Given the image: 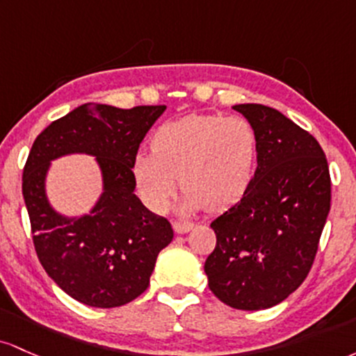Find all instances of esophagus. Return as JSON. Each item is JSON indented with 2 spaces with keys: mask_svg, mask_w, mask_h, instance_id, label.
I'll return each mask as SVG.
<instances>
[{
  "mask_svg": "<svg viewBox=\"0 0 356 356\" xmlns=\"http://www.w3.org/2000/svg\"><path fill=\"white\" fill-rule=\"evenodd\" d=\"M173 229L177 234H186V232H190L191 229H193V223L185 222V220H175Z\"/></svg>",
  "mask_w": 356,
  "mask_h": 356,
  "instance_id": "esophagus-1",
  "label": "esophagus"
}]
</instances>
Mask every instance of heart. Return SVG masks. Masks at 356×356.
I'll list each match as a JSON object with an SVG mask.
<instances>
[{"label": "heart", "mask_w": 356, "mask_h": 356, "mask_svg": "<svg viewBox=\"0 0 356 356\" xmlns=\"http://www.w3.org/2000/svg\"><path fill=\"white\" fill-rule=\"evenodd\" d=\"M153 153H139L133 175L139 195L163 211L179 185V209L222 211L249 190L255 175L259 136L242 115L191 114L165 122L153 136Z\"/></svg>", "instance_id": "obj_1"}]
</instances>
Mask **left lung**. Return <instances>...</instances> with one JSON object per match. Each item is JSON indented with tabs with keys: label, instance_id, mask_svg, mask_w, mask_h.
Returning <instances> with one entry per match:
<instances>
[{
	"label": "left lung",
	"instance_id": "obj_1",
	"mask_svg": "<svg viewBox=\"0 0 356 356\" xmlns=\"http://www.w3.org/2000/svg\"><path fill=\"white\" fill-rule=\"evenodd\" d=\"M234 109L257 131V170L245 195L210 223L217 245L205 274L222 302L257 311L306 279L330 213L331 179L319 143L289 118L262 104Z\"/></svg>",
	"mask_w": 356,
	"mask_h": 356
}]
</instances>
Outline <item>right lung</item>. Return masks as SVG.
<instances>
[{
    "mask_svg": "<svg viewBox=\"0 0 356 356\" xmlns=\"http://www.w3.org/2000/svg\"><path fill=\"white\" fill-rule=\"evenodd\" d=\"M166 106L119 109L83 104L35 139L23 168V198L40 264L60 289L82 305L118 307L149 286L158 254L173 241L165 217L134 195L133 165L147 131ZM96 156L103 195L82 218L51 209L44 191L49 163L65 154Z\"/></svg>",
    "mask_w": 356,
    "mask_h": 356,
    "instance_id": "obj_1",
    "label": "right lung"
}]
</instances>
